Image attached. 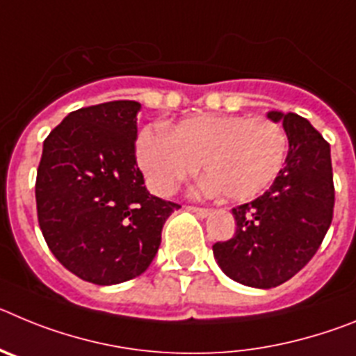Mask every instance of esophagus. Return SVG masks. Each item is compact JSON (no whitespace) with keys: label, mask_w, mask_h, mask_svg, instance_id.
<instances>
[{"label":"esophagus","mask_w":356,"mask_h":356,"mask_svg":"<svg viewBox=\"0 0 356 356\" xmlns=\"http://www.w3.org/2000/svg\"><path fill=\"white\" fill-rule=\"evenodd\" d=\"M188 210H191V212H194L196 216H200V217H209L210 216V210L209 209H201V207H188Z\"/></svg>","instance_id":"obj_1"}]
</instances>
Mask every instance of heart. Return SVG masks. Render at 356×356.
Segmentation results:
<instances>
[{
    "instance_id": "b5f03b06",
    "label": "heart",
    "mask_w": 356,
    "mask_h": 356,
    "mask_svg": "<svg viewBox=\"0 0 356 356\" xmlns=\"http://www.w3.org/2000/svg\"><path fill=\"white\" fill-rule=\"evenodd\" d=\"M287 134L278 122L248 115H196L168 134L144 128L137 137V162L153 191L172 194L196 175L201 188L229 201H248L271 187L287 160Z\"/></svg>"
}]
</instances>
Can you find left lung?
<instances>
[{
  "instance_id": "1",
  "label": "left lung",
  "mask_w": 356,
  "mask_h": 356,
  "mask_svg": "<svg viewBox=\"0 0 356 356\" xmlns=\"http://www.w3.org/2000/svg\"><path fill=\"white\" fill-rule=\"evenodd\" d=\"M267 118L282 122L289 153L269 191L232 210L237 232L212 246L228 278L254 289H273L300 273L325 238L333 217L330 144L298 114L278 110Z\"/></svg>"
}]
</instances>
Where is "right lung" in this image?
Wrapping results in <instances>:
<instances>
[{
	"label": "right lung",
	"instance_id": "1",
	"mask_svg": "<svg viewBox=\"0 0 356 356\" xmlns=\"http://www.w3.org/2000/svg\"><path fill=\"white\" fill-rule=\"evenodd\" d=\"M140 103L74 110L46 137L35 200L46 244L62 266L96 285L143 275L155 259L172 201L149 194L135 159Z\"/></svg>",
	"mask_w": 356,
	"mask_h": 356
}]
</instances>
